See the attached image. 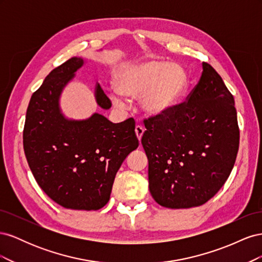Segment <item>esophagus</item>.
<instances>
[{
    "mask_svg": "<svg viewBox=\"0 0 262 262\" xmlns=\"http://www.w3.org/2000/svg\"><path fill=\"white\" fill-rule=\"evenodd\" d=\"M143 133H144V129L142 128L141 125H137L136 126V134H137V138L139 139V141H141L142 136H143Z\"/></svg>",
    "mask_w": 262,
    "mask_h": 262,
    "instance_id": "esophagus-1",
    "label": "esophagus"
}]
</instances>
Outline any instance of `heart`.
<instances>
[{"label":"heart","mask_w":262,"mask_h":262,"mask_svg":"<svg viewBox=\"0 0 262 262\" xmlns=\"http://www.w3.org/2000/svg\"><path fill=\"white\" fill-rule=\"evenodd\" d=\"M114 104L125 106V99H141L148 117H162L175 108L184 95L186 76L182 69L166 61H146L125 64L114 77Z\"/></svg>","instance_id":"1"}]
</instances>
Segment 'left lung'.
Listing matches in <instances>:
<instances>
[{
  "label": "left lung",
  "instance_id": "obj_1",
  "mask_svg": "<svg viewBox=\"0 0 262 262\" xmlns=\"http://www.w3.org/2000/svg\"><path fill=\"white\" fill-rule=\"evenodd\" d=\"M194 89L170 113L145 120L142 145L148 160V188L165 208L208 202L231 173L239 146L233 95L209 63Z\"/></svg>",
  "mask_w": 262,
  "mask_h": 262
}]
</instances>
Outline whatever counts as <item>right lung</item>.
Instances as JSON below:
<instances>
[{
	"label": "right lung",
	"instance_id": "1",
	"mask_svg": "<svg viewBox=\"0 0 262 262\" xmlns=\"http://www.w3.org/2000/svg\"><path fill=\"white\" fill-rule=\"evenodd\" d=\"M83 64L82 58H71L47 75L30 98L23 144L37 184L50 199L67 209L92 211L109 201L116 173L139 140L132 118L113 123L99 114L86 120L62 115L60 95ZM95 97L101 108L112 107L99 84Z\"/></svg>",
	"mask_w": 262,
	"mask_h": 262
}]
</instances>
